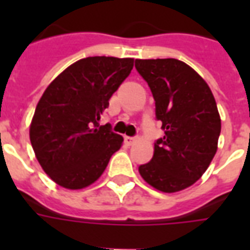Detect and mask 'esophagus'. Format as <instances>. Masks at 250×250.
<instances>
[{
    "mask_svg": "<svg viewBox=\"0 0 250 250\" xmlns=\"http://www.w3.org/2000/svg\"><path fill=\"white\" fill-rule=\"evenodd\" d=\"M125 145H127V146H132V145H134V143L136 142V139H135V138H130V136H125Z\"/></svg>",
    "mask_w": 250,
    "mask_h": 250,
    "instance_id": "1",
    "label": "esophagus"
}]
</instances>
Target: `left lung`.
<instances>
[{"label": "left lung", "mask_w": 250, "mask_h": 250, "mask_svg": "<svg viewBox=\"0 0 250 250\" xmlns=\"http://www.w3.org/2000/svg\"><path fill=\"white\" fill-rule=\"evenodd\" d=\"M135 68L151 89L165 131L139 174L159 191L177 193L202 177L217 152L221 118L215 99L208 83L181 60L138 59Z\"/></svg>", "instance_id": "obj_1"}]
</instances>
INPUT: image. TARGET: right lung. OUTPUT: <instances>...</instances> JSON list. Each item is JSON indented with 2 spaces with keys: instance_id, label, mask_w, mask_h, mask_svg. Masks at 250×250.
Masks as SVG:
<instances>
[{
  "instance_id": "1",
  "label": "right lung",
  "mask_w": 250,
  "mask_h": 250,
  "mask_svg": "<svg viewBox=\"0 0 250 250\" xmlns=\"http://www.w3.org/2000/svg\"><path fill=\"white\" fill-rule=\"evenodd\" d=\"M134 66V59L95 56L73 62L46 87L29 127L42 170L62 188L96 182L123 136L99 125L108 100Z\"/></svg>"
}]
</instances>
